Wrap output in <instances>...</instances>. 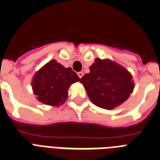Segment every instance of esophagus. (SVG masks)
<instances>
[{"instance_id": "1", "label": "esophagus", "mask_w": 160, "mask_h": 160, "mask_svg": "<svg viewBox=\"0 0 160 160\" xmlns=\"http://www.w3.org/2000/svg\"><path fill=\"white\" fill-rule=\"evenodd\" d=\"M77 75H78V77H80V78H81V77L83 76V73L82 72H80L77 73Z\"/></svg>"}]
</instances>
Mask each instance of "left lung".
Masks as SVG:
<instances>
[{
	"mask_svg": "<svg viewBox=\"0 0 160 160\" xmlns=\"http://www.w3.org/2000/svg\"><path fill=\"white\" fill-rule=\"evenodd\" d=\"M90 72L80 79L89 99L95 105L112 110L126 101L133 92L130 72L109 59L96 58Z\"/></svg>",
	"mask_w": 160,
	"mask_h": 160,
	"instance_id": "left-lung-1",
	"label": "left lung"
}]
</instances>
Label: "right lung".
<instances>
[{
	"label": "right lung",
	"mask_w": 160,
	"mask_h": 160,
	"mask_svg": "<svg viewBox=\"0 0 160 160\" xmlns=\"http://www.w3.org/2000/svg\"><path fill=\"white\" fill-rule=\"evenodd\" d=\"M78 81L80 78L71 68L52 60L34 74L31 85L39 102L59 107L67 100L70 86Z\"/></svg>",
	"instance_id": "1"
}]
</instances>
